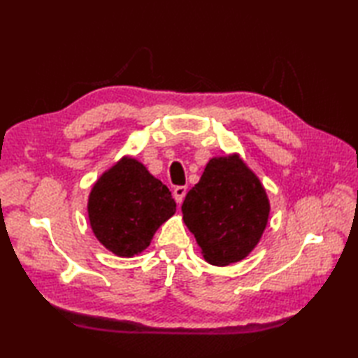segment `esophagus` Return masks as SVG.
Here are the masks:
<instances>
[{
    "label": "esophagus",
    "instance_id": "34e87169",
    "mask_svg": "<svg viewBox=\"0 0 358 358\" xmlns=\"http://www.w3.org/2000/svg\"><path fill=\"white\" fill-rule=\"evenodd\" d=\"M187 187L186 186H177L173 189V199L178 204H181V201L185 200V195H186Z\"/></svg>",
    "mask_w": 358,
    "mask_h": 358
}]
</instances>
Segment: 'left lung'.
<instances>
[{
    "label": "left lung",
    "instance_id": "8db88e82",
    "mask_svg": "<svg viewBox=\"0 0 358 358\" xmlns=\"http://www.w3.org/2000/svg\"><path fill=\"white\" fill-rule=\"evenodd\" d=\"M183 220L214 266L237 263L252 252L269 218V199L238 154L209 159L183 201Z\"/></svg>",
    "mask_w": 358,
    "mask_h": 358
}]
</instances>
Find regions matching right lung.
Listing matches in <instances>:
<instances>
[{
	"label": "right lung",
	"mask_w": 358,
	"mask_h": 358,
	"mask_svg": "<svg viewBox=\"0 0 358 358\" xmlns=\"http://www.w3.org/2000/svg\"><path fill=\"white\" fill-rule=\"evenodd\" d=\"M175 208L167 186L132 157H123L106 171L87 201L95 237L118 257L141 254Z\"/></svg>",
	"instance_id": "add662e5"
}]
</instances>
